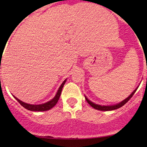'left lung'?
Returning a JSON list of instances; mask_svg holds the SVG:
<instances>
[{"instance_id": "8db88e82", "label": "left lung", "mask_w": 147, "mask_h": 147, "mask_svg": "<svg viewBox=\"0 0 147 147\" xmlns=\"http://www.w3.org/2000/svg\"><path fill=\"white\" fill-rule=\"evenodd\" d=\"M138 88V87H137ZM137 88H136L135 90H134V92H133L132 93H131V94H130L129 96L127 98H126L125 100H123V101H121L120 103L119 104H117V105H109V106H102V105H96V104L93 103V102H92L90 100H89L85 96V100L87 102V103L89 104V105H90V106L92 107L93 108H94L95 109H97V110H101V111H111V110H115V109H118V108H120L121 107H122L123 105H125L126 103H127V102L129 101V100H130V99L132 97V96L134 95V94L135 93V92L137 91Z\"/></svg>"}]
</instances>
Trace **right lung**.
<instances>
[{"instance_id":"obj_1","label":"right lung","mask_w":147,"mask_h":147,"mask_svg":"<svg viewBox=\"0 0 147 147\" xmlns=\"http://www.w3.org/2000/svg\"><path fill=\"white\" fill-rule=\"evenodd\" d=\"M67 80L62 83V84L60 85V87H59L58 90H57V92L56 94V95L55 96V97L53 99H52L51 100H50L49 102H46V103L44 104H41V105H30V104H27L25 103V102L20 101V100L16 97L15 96L13 97L16 98V100H17L23 107H25L26 109H27L28 110H30V111H35V112H43V111H47L49 110V109H52L55 105L57 104V102H58V100L60 99V94H61L62 92V90L63 88V86H64L65 82H66Z\"/></svg>"}]
</instances>
